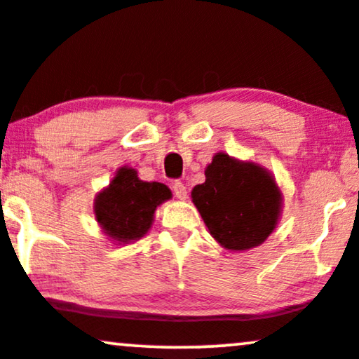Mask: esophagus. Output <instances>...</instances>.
<instances>
[{
    "label": "esophagus",
    "mask_w": 359,
    "mask_h": 359,
    "mask_svg": "<svg viewBox=\"0 0 359 359\" xmlns=\"http://www.w3.org/2000/svg\"><path fill=\"white\" fill-rule=\"evenodd\" d=\"M172 191H175V196L178 198V200H187L188 189L183 183H181V181H176V183H172Z\"/></svg>",
    "instance_id": "1"
}]
</instances>
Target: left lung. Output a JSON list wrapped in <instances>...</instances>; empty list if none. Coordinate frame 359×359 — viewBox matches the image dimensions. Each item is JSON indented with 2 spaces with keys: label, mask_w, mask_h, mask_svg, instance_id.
I'll return each mask as SVG.
<instances>
[{
  "label": "left lung",
  "mask_w": 359,
  "mask_h": 359,
  "mask_svg": "<svg viewBox=\"0 0 359 359\" xmlns=\"http://www.w3.org/2000/svg\"><path fill=\"white\" fill-rule=\"evenodd\" d=\"M191 201L210 235L230 252L255 248L271 237L282 213V191L267 168L217 153Z\"/></svg>",
  "instance_id": "8db88e82"
}]
</instances>
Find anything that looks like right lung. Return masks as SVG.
I'll use <instances>...</instances> for the list:
<instances>
[{"instance_id": "add662e5", "label": "right lung", "mask_w": 359, "mask_h": 359, "mask_svg": "<svg viewBox=\"0 0 359 359\" xmlns=\"http://www.w3.org/2000/svg\"><path fill=\"white\" fill-rule=\"evenodd\" d=\"M171 196L166 184L142 181L134 168L121 166L109 187L95 195V220L111 242H137L149 231L158 206Z\"/></svg>"}]
</instances>
